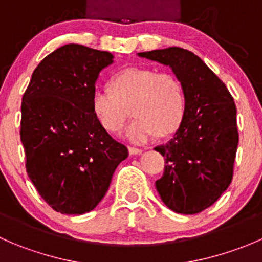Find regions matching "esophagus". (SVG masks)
Segmentation results:
<instances>
[{"instance_id": "34e87169", "label": "esophagus", "mask_w": 262, "mask_h": 262, "mask_svg": "<svg viewBox=\"0 0 262 262\" xmlns=\"http://www.w3.org/2000/svg\"><path fill=\"white\" fill-rule=\"evenodd\" d=\"M128 149H129V153H130V155H139V153H142L141 148H137L133 146H129Z\"/></svg>"}]
</instances>
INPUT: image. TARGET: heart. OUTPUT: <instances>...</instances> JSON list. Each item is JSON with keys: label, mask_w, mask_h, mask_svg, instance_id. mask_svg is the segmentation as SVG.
<instances>
[{"label": "heart", "mask_w": 262, "mask_h": 262, "mask_svg": "<svg viewBox=\"0 0 262 262\" xmlns=\"http://www.w3.org/2000/svg\"><path fill=\"white\" fill-rule=\"evenodd\" d=\"M112 89H97L92 107L106 130L123 129L133 106L136 119L125 137L134 143H144L172 133L184 114V91L180 80L168 71L149 67H130L115 76Z\"/></svg>", "instance_id": "1"}]
</instances>
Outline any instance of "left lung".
Wrapping results in <instances>:
<instances>
[{
    "label": "left lung",
    "mask_w": 262,
    "mask_h": 262,
    "mask_svg": "<svg viewBox=\"0 0 262 262\" xmlns=\"http://www.w3.org/2000/svg\"><path fill=\"white\" fill-rule=\"evenodd\" d=\"M138 55L170 66L185 97L179 129L167 143L155 147L165 157V171L156 189L173 212H203L219 199L233 178L238 146L233 97L192 52L170 47Z\"/></svg>",
    "instance_id": "obj_1"
}]
</instances>
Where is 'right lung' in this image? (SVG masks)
I'll return each mask as SVG.
<instances>
[{"label": "right lung", "instance_id": "add662e5", "mask_svg": "<svg viewBox=\"0 0 262 262\" xmlns=\"http://www.w3.org/2000/svg\"><path fill=\"white\" fill-rule=\"evenodd\" d=\"M113 54L67 44L34 70L21 102L26 172L50 208L83 214L106 194L128 148L101 125L92 107L95 82Z\"/></svg>", "mask_w": 262, "mask_h": 262}]
</instances>
